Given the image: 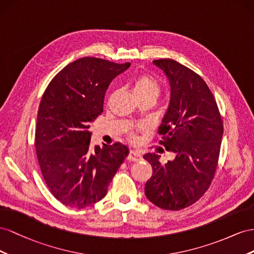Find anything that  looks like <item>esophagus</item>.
I'll use <instances>...</instances> for the list:
<instances>
[{"mask_svg": "<svg viewBox=\"0 0 254 254\" xmlns=\"http://www.w3.org/2000/svg\"><path fill=\"white\" fill-rule=\"evenodd\" d=\"M127 161H131V162H138L141 159V155L138 151H135V150H131L129 151V153L127 157Z\"/></svg>", "mask_w": 254, "mask_h": 254, "instance_id": "1", "label": "esophagus"}]
</instances>
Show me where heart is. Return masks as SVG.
Here are the masks:
<instances>
[{
	"mask_svg": "<svg viewBox=\"0 0 254 254\" xmlns=\"http://www.w3.org/2000/svg\"><path fill=\"white\" fill-rule=\"evenodd\" d=\"M132 91L134 96L138 99L144 98H154L156 99L161 92V84L157 79L151 74L142 73L136 76L132 82ZM129 138L135 140L134 131L129 132Z\"/></svg>",
	"mask_w": 254,
	"mask_h": 254,
	"instance_id": "obj_1",
	"label": "heart"
}]
</instances>
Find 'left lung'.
<instances>
[{
    "mask_svg": "<svg viewBox=\"0 0 254 254\" xmlns=\"http://www.w3.org/2000/svg\"><path fill=\"white\" fill-rule=\"evenodd\" d=\"M170 83V103L159 127V143L176 158L159 162L155 153L143 158L152 166L144 185L156 206L180 211L195 203L211 186L218 167L223 123L216 100L199 74L170 59L153 61Z\"/></svg>",
    "mask_w": 254,
    "mask_h": 254,
    "instance_id": "left-lung-1",
    "label": "left lung"
}]
</instances>
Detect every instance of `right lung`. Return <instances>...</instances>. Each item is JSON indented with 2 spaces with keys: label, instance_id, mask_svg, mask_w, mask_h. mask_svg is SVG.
<instances>
[{
  "label": "right lung",
  "instance_id": "1",
  "mask_svg": "<svg viewBox=\"0 0 254 254\" xmlns=\"http://www.w3.org/2000/svg\"><path fill=\"white\" fill-rule=\"evenodd\" d=\"M129 67L97 57L67 64L40 101L35 148L51 193L63 204L84 208L102 200L128 154L121 142L90 147L89 122L103 112L108 85Z\"/></svg>",
  "mask_w": 254,
  "mask_h": 254
}]
</instances>
